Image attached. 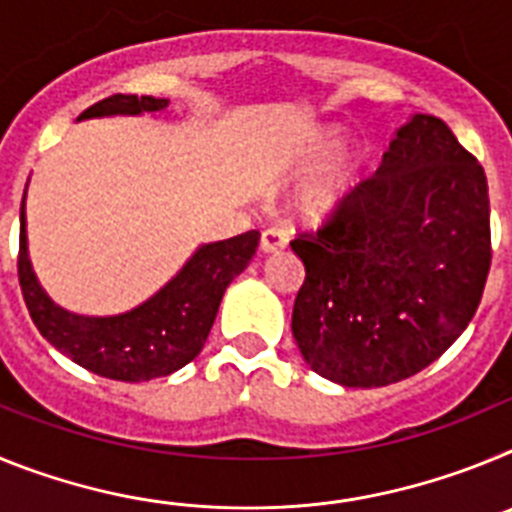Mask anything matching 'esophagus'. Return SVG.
I'll return each instance as SVG.
<instances>
[{
  "mask_svg": "<svg viewBox=\"0 0 512 512\" xmlns=\"http://www.w3.org/2000/svg\"><path fill=\"white\" fill-rule=\"evenodd\" d=\"M287 243H289V235L284 233L282 228H266L264 233H261V251L264 253L282 251Z\"/></svg>",
  "mask_w": 512,
  "mask_h": 512,
  "instance_id": "34e87169",
  "label": "esophagus"
}]
</instances>
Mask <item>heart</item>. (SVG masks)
Wrapping results in <instances>:
<instances>
[{
  "label": "heart",
  "instance_id": "b5f03b06",
  "mask_svg": "<svg viewBox=\"0 0 512 512\" xmlns=\"http://www.w3.org/2000/svg\"><path fill=\"white\" fill-rule=\"evenodd\" d=\"M336 140H338L336 133H333V130H328V133H323V138L318 140V148H315V151L328 153L330 148H336ZM354 169H356L354 161H351V158H346V161H341L336 169L325 176L323 182L315 184V187L310 189V194H307V207H310V212L328 210V207L333 205V202H336L343 192H346V184H348V179L354 176Z\"/></svg>",
  "mask_w": 512,
  "mask_h": 512
}]
</instances>
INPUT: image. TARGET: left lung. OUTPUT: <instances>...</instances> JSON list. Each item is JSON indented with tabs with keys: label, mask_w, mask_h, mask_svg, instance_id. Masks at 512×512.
Returning a JSON list of instances; mask_svg holds the SVG:
<instances>
[{
	"label": "left lung",
	"mask_w": 512,
	"mask_h": 512,
	"mask_svg": "<svg viewBox=\"0 0 512 512\" xmlns=\"http://www.w3.org/2000/svg\"><path fill=\"white\" fill-rule=\"evenodd\" d=\"M305 264L292 336L343 387L408 379L464 333L492 264L490 194L443 120L415 115L382 166L289 243Z\"/></svg>",
	"instance_id": "left-lung-1"
}]
</instances>
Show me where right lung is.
I'll list each match as a JSON object with an SVG mask.
<instances>
[{
	"instance_id": "add662e5",
	"label": "right lung",
	"mask_w": 512,
	"mask_h": 512,
	"mask_svg": "<svg viewBox=\"0 0 512 512\" xmlns=\"http://www.w3.org/2000/svg\"><path fill=\"white\" fill-rule=\"evenodd\" d=\"M166 99L112 94L81 117L138 115L164 110ZM261 233L248 230L228 241L207 243L156 297L115 318L71 315L48 300L27 261L25 200L20 205L17 277L35 328L48 343L99 377L117 382H148L182 369L200 354L215 323L223 292L248 266Z\"/></svg>"
}]
</instances>
